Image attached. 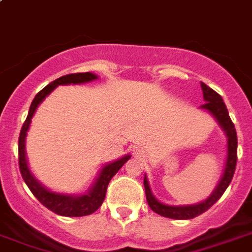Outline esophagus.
Returning <instances> with one entry per match:
<instances>
[{"mask_svg": "<svg viewBox=\"0 0 252 252\" xmlns=\"http://www.w3.org/2000/svg\"><path fill=\"white\" fill-rule=\"evenodd\" d=\"M140 153H141V152H140V149L136 150V154H140Z\"/></svg>", "mask_w": 252, "mask_h": 252, "instance_id": "obj_1", "label": "esophagus"}]
</instances>
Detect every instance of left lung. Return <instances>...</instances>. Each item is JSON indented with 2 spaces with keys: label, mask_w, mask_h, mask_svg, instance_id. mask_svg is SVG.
<instances>
[{
  "label": "left lung",
  "mask_w": 252,
  "mask_h": 252,
  "mask_svg": "<svg viewBox=\"0 0 252 252\" xmlns=\"http://www.w3.org/2000/svg\"><path fill=\"white\" fill-rule=\"evenodd\" d=\"M200 85H201L203 98L204 102H205L203 106H200V108L209 112L216 119V122L219 123V126L222 128V130L225 132V136H226V159H225L223 172L215 189L212 191V193L208 196L207 199L197 204H189V205H168V204L161 203L153 195V192L150 189L149 180L145 175L144 186H145L146 201L149 204V207L152 208V211L158 213V215L163 216V217H167V219L191 220L196 216L201 215L205 211H208L223 195V192L226 191V188L229 187L235 171L238 141H237V132H235L234 124L231 122L221 95L217 94L211 87H208L204 82H200Z\"/></svg>",
  "instance_id": "left-lung-1"
}]
</instances>
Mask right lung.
<instances>
[{"label": "right lung", "mask_w": 252, "mask_h": 252, "mask_svg": "<svg viewBox=\"0 0 252 252\" xmlns=\"http://www.w3.org/2000/svg\"><path fill=\"white\" fill-rule=\"evenodd\" d=\"M99 77L94 73H76V74H66L57 80L52 81L51 84L40 90L33 98L31 106H30L29 115L26 119L25 124L22 126L21 134H19V141H18V149H19V170H21L22 178L25 183L29 186L33 196L40 201L44 207H47L49 211L55 212L56 215L65 216V217H82L94 213L96 209L100 208L102 203L106 197L107 186L112 179V176L123 167L130 158V154H126L124 157L119 158L116 161L108 162L103 166L99 171L96 179L93 183L89 189L81 195H70V193H60V192L51 191L49 188L39 182L36 176L33 175L32 171L30 170L29 162H27V156H26V137L27 132L30 129L31 119L36 112V108L39 107L43 100L52 93L57 86L60 85H81L91 82V81L98 80Z\"/></svg>", "instance_id": "1"}]
</instances>
